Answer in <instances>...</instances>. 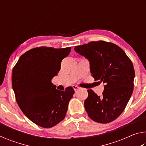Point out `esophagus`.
<instances>
[{
    "mask_svg": "<svg viewBox=\"0 0 146 146\" xmlns=\"http://www.w3.org/2000/svg\"><path fill=\"white\" fill-rule=\"evenodd\" d=\"M73 88L74 89V90H75V91H76V90H79V88H79L78 86H76V85H73Z\"/></svg>",
    "mask_w": 146,
    "mask_h": 146,
    "instance_id": "esophagus-1",
    "label": "esophagus"
}]
</instances>
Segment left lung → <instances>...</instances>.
I'll use <instances>...</instances> for the list:
<instances>
[{
	"instance_id": "left-lung-1",
	"label": "left lung",
	"mask_w": 146,
	"mask_h": 146,
	"mask_svg": "<svg viewBox=\"0 0 146 146\" xmlns=\"http://www.w3.org/2000/svg\"><path fill=\"white\" fill-rule=\"evenodd\" d=\"M74 49L88 59L95 80L105 84L101 96L88 90L84 108L89 117L98 123L112 122L123 112L133 93L132 62L120 47L104 41L91 42Z\"/></svg>"
}]
</instances>
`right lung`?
<instances>
[{
	"mask_svg": "<svg viewBox=\"0 0 146 146\" xmlns=\"http://www.w3.org/2000/svg\"><path fill=\"white\" fill-rule=\"evenodd\" d=\"M71 47H40L24 53L12 71V88L17 102L29 120L44 128L55 126L65 117L75 91H59L51 82Z\"/></svg>",
	"mask_w": 146,
	"mask_h": 146,
	"instance_id": "right-lung-1",
	"label": "right lung"
}]
</instances>
